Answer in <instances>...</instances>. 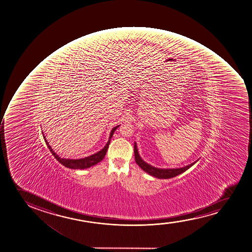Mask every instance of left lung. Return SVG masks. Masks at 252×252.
<instances>
[{
    "instance_id": "1",
    "label": "left lung",
    "mask_w": 252,
    "mask_h": 252,
    "mask_svg": "<svg viewBox=\"0 0 252 252\" xmlns=\"http://www.w3.org/2000/svg\"><path fill=\"white\" fill-rule=\"evenodd\" d=\"M134 153H135V160H136V164L141 167L146 173L150 174V175L158 178H171L176 176L179 175L181 173L185 172L186 170L189 169V167H192V165L195 163L196 161L192 162L191 164L188 165L186 167H180V168H173V169H161V168H157V167H153L151 165L147 164V162H145L141 157L139 156L137 148H136V142L134 146Z\"/></svg>"
}]
</instances>
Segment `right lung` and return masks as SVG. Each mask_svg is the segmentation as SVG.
<instances>
[{"instance_id":"1","label":"right lung","mask_w":252,"mask_h":252,"mask_svg":"<svg viewBox=\"0 0 252 252\" xmlns=\"http://www.w3.org/2000/svg\"><path fill=\"white\" fill-rule=\"evenodd\" d=\"M117 127H119V126H117L112 129L111 132H110V140H109L107 144L105 145V147L101 151H99V152L95 153V154H94V155L85 158L76 159V160H74V159L61 158L60 156L57 155L56 153H54V151H53L52 147L49 146L48 142H47L45 136H43V138L45 140L46 144L48 146V149L50 150L54 158L58 161H60L61 164L63 165L64 167H68V168H72V169H85V168H88V167H91L94 166V165L97 164L98 162L101 161L102 159L105 158L106 152H107L108 147H109V145H110V138L113 136L114 132H115V130H116Z\"/></svg>"}]
</instances>
